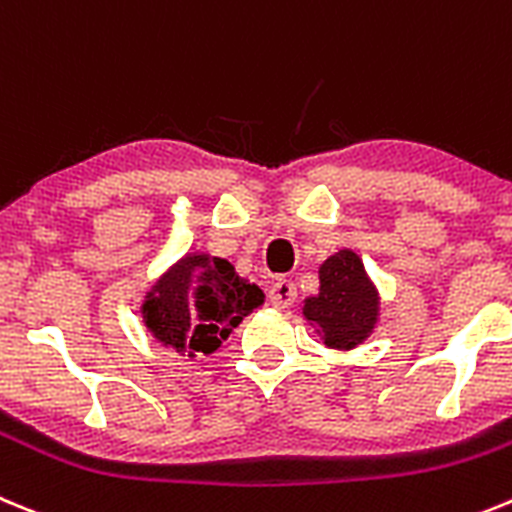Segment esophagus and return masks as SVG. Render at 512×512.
I'll return each mask as SVG.
<instances>
[{
  "mask_svg": "<svg viewBox=\"0 0 512 512\" xmlns=\"http://www.w3.org/2000/svg\"><path fill=\"white\" fill-rule=\"evenodd\" d=\"M293 301H296V285L285 278L275 280L273 288H270V303L275 308H288L293 306Z\"/></svg>",
  "mask_w": 512,
  "mask_h": 512,
  "instance_id": "34e87169",
  "label": "esophagus"
}]
</instances>
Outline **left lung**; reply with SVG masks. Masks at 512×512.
I'll return each instance as SVG.
<instances>
[{
    "instance_id": "1",
    "label": "left lung",
    "mask_w": 512,
    "mask_h": 512,
    "mask_svg": "<svg viewBox=\"0 0 512 512\" xmlns=\"http://www.w3.org/2000/svg\"><path fill=\"white\" fill-rule=\"evenodd\" d=\"M319 293L303 301V316L326 347L354 349L372 334L380 298L357 252L339 250L319 267Z\"/></svg>"
}]
</instances>
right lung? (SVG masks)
I'll return each instance as SVG.
<instances>
[{
	"label": "right lung",
	"mask_w": 512,
	"mask_h": 512,
	"mask_svg": "<svg viewBox=\"0 0 512 512\" xmlns=\"http://www.w3.org/2000/svg\"><path fill=\"white\" fill-rule=\"evenodd\" d=\"M265 303V293L234 273L232 262L204 252L181 257L142 303L147 331L178 354H211Z\"/></svg>",
	"instance_id": "add662e5"
}]
</instances>
